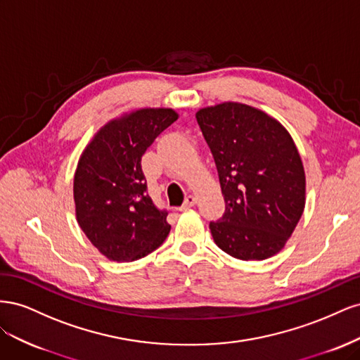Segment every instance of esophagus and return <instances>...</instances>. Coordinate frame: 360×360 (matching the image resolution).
I'll use <instances>...</instances> for the list:
<instances>
[{
	"label": "esophagus",
	"mask_w": 360,
	"mask_h": 360,
	"mask_svg": "<svg viewBox=\"0 0 360 360\" xmlns=\"http://www.w3.org/2000/svg\"><path fill=\"white\" fill-rule=\"evenodd\" d=\"M197 201H198L197 197H193V195H189V197H188L186 200H184V202H183V209H184V210L191 209V207H193L195 204H197Z\"/></svg>",
	"instance_id": "1"
}]
</instances>
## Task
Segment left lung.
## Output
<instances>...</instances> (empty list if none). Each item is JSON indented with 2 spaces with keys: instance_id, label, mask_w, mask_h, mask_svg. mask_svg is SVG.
Segmentation results:
<instances>
[{
  "instance_id": "obj_1",
  "label": "left lung",
  "mask_w": 360,
  "mask_h": 360,
  "mask_svg": "<svg viewBox=\"0 0 360 360\" xmlns=\"http://www.w3.org/2000/svg\"><path fill=\"white\" fill-rule=\"evenodd\" d=\"M219 174L222 219L214 243L238 259H266L284 249L307 202V177L288 130L263 110L222 102L197 111Z\"/></svg>"
}]
</instances>
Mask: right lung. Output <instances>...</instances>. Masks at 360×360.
Here are the masks:
<instances>
[{
	"label": "right lung",
	"mask_w": 360,
	"mask_h": 360,
	"mask_svg": "<svg viewBox=\"0 0 360 360\" xmlns=\"http://www.w3.org/2000/svg\"><path fill=\"white\" fill-rule=\"evenodd\" d=\"M179 118L172 108H139L106 122L85 146L73 177L81 230L111 261H135L165 240L171 225L147 192L141 158Z\"/></svg>",
	"instance_id": "add662e5"
}]
</instances>
